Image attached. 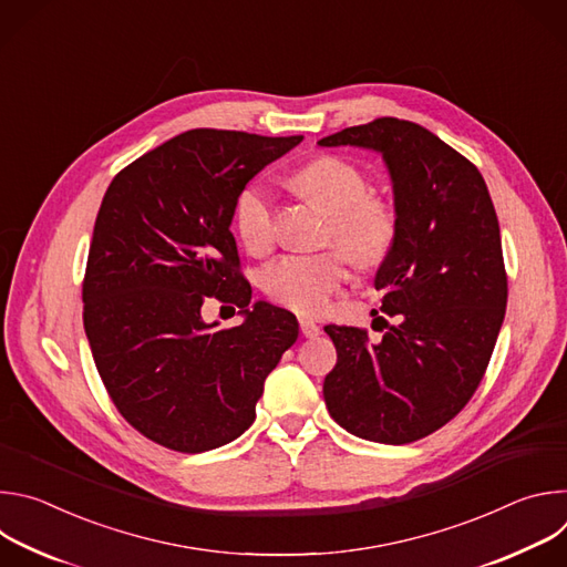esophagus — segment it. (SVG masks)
Wrapping results in <instances>:
<instances>
[{
  "label": "esophagus",
  "instance_id": "esophagus-1",
  "mask_svg": "<svg viewBox=\"0 0 567 567\" xmlns=\"http://www.w3.org/2000/svg\"><path fill=\"white\" fill-rule=\"evenodd\" d=\"M300 332H302V337H305V339H316L322 330H320V326H316L313 320H309V318H300Z\"/></svg>",
  "mask_w": 567,
  "mask_h": 567
}]
</instances>
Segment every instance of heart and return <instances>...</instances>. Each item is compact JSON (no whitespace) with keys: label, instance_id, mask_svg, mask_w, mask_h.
Masks as SVG:
<instances>
[{"label":"heart","instance_id":"obj_1","mask_svg":"<svg viewBox=\"0 0 567 567\" xmlns=\"http://www.w3.org/2000/svg\"><path fill=\"white\" fill-rule=\"evenodd\" d=\"M291 184L330 215V237L346 256L361 265H379L394 241L396 217L390 204L370 197L365 177L337 156H322L293 173ZM235 230L251 254L274 245L276 215L271 195L262 184H251L235 204ZM348 278L346 258L337 251L287 254L262 271L265 291L282 307L316 316L326 311L332 296Z\"/></svg>","mask_w":567,"mask_h":567}]
</instances>
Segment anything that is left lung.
<instances>
[{"mask_svg": "<svg viewBox=\"0 0 567 567\" xmlns=\"http://www.w3.org/2000/svg\"><path fill=\"white\" fill-rule=\"evenodd\" d=\"M318 145L379 152L396 217L374 276L381 311L396 326L379 316L381 341L328 326L337 365L322 396L348 433L409 444L451 422L489 365L507 307L496 208L471 161L417 123L383 116Z\"/></svg>", "mask_w": 567, "mask_h": 567, "instance_id": "obj_1", "label": "left lung"}]
</instances>
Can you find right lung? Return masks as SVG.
Instances as JSON below:
<instances>
[{
    "label": "right lung",
    "instance_id": "add662e5",
    "mask_svg": "<svg viewBox=\"0 0 567 567\" xmlns=\"http://www.w3.org/2000/svg\"><path fill=\"white\" fill-rule=\"evenodd\" d=\"M300 141L188 130L123 168L103 197L83 282L85 332L114 406L161 446L202 453L239 437L298 339L291 311L251 302L230 221L239 193ZM210 295L237 303L246 322L206 323Z\"/></svg>",
    "mask_w": 567,
    "mask_h": 567
}]
</instances>
